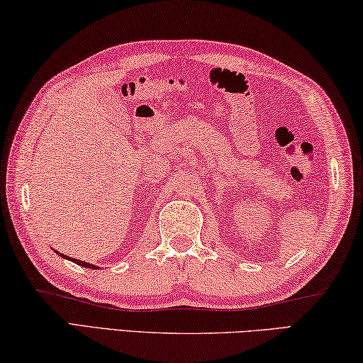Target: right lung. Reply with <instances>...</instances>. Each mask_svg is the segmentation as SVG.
<instances>
[{
    "label": "right lung",
    "mask_w": 363,
    "mask_h": 363,
    "mask_svg": "<svg viewBox=\"0 0 363 363\" xmlns=\"http://www.w3.org/2000/svg\"><path fill=\"white\" fill-rule=\"evenodd\" d=\"M59 253V252H57ZM59 257H62V258H65V259H69V262H73V263H76V264H79V266H84V268H89V269H95L97 268V266L95 264H91V263H86V262H81V259H76V258H72V257H67V255H62V253H59Z\"/></svg>",
    "instance_id": "right-lung-1"
}]
</instances>
